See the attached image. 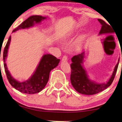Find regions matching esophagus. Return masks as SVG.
I'll return each instance as SVG.
<instances>
[{
    "mask_svg": "<svg viewBox=\"0 0 122 122\" xmlns=\"http://www.w3.org/2000/svg\"><path fill=\"white\" fill-rule=\"evenodd\" d=\"M68 61L67 56H63L62 58V61H64V62H66V61Z\"/></svg>",
    "mask_w": 122,
    "mask_h": 122,
    "instance_id": "1",
    "label": "esophagus"
}]
</instances>
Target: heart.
Masks as SVG:
<instances>
[{
  "mask_svg": "<svg viewBox=\"0 0 122 122\" xmlns=\"http://www.w3.org/2000/svg\"><path fill=\"white\" fill-rule=\"evenodd\" d=\"M74 33H75V31H70V32L68 33L67 34H66V36H65L64 38L66 39H69V38H71V37H72V36H74ZM78 46H79V45H78Z\"/></svg>",
  "mask_w": 122,
  "mask_h": 122,
  "instance_id": "obj_1",
  "label": "heart"
}]
</instances>
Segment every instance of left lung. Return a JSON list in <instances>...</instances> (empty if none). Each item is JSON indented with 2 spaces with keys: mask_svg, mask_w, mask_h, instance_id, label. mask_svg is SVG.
<instances>
[{
  "mask_svg": "<svg viewBox=\"0 0 122 122\" xmlns=\"http://www.w3.org/2000/svg\"><path fill=\"white\" fill-rule=\"evenodd\" d=\"M98 21L102 25V28L99 31V35L109 34L114 33L112 26L107 24L104 20L98 19ZM85 54L83 52L71 58V81L73 87L76 92L85 95H93L104 91L108 86H111L114 80L119 64V58L118 63L115 66L114 71L111 78L106 83H98L92 81L88 78V76L86 69L83 66V61Z\"/></svg>",
  "mask_w": 122,
  "mask_h": 122,
  "instance_id": "left-lung-1",
  "label": "left lung"
}]
</instances>
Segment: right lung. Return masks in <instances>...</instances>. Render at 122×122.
<instances>
[{"label": "right lung", "instance_id": "right-lung-1", "mask_svg": "<svg viewBox=\"0 0 122 122\" xmlns=\"http://www.w3.org/2000/svg\"><path fill=\"white\" fill-rule=\"evenodd\" d=\"M46 18V17L41 15L30 16L20 24L17 28L13 30V32H15L19 29L32 27L35 24L41 23V21L44 20ZM10 41L11 36H10L3 51V61L5 71L9 83L13 87L21 93L30 94L40 92L47 84L50 72L51 70L58 66L60 59H57L56 56L49 54L43 55L36 71L31 77L26 81H19L11 76L8 71L5 63Z\"/></svg>", "mask_w": 122, "mask_h": 122}]
</instances>
